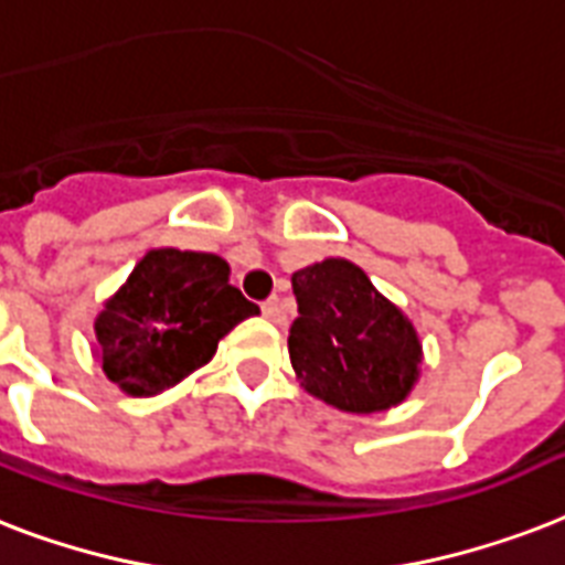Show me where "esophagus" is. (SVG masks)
<instances>
[{"label":"esophagus","mask_w":565,"mask_h":565,"mask_svg":"<svg viewBox=\"0 0 565 565\" xmlns=\"http://www.w3.org/2000/svg\"><path fill=\"white\" fill-rule=\"evenodd\" d=\"M264 317L273 322H284V308H281V299L273 296V299L264 301Z\"/></svg>","instance_id":"34e87169"}]
</instances>
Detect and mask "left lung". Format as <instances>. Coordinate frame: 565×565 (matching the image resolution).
Listing matches in <instances>:
<instances>
[{
	"mask_svg": "<svg viewBox=\"0 0 565 565\" xmlns=\"http://www.w3.org/2000/svg\"><path fill=\"white\" fill-rule=\"evenodd\" d=\"M299 317L290 361L301 387L322 403L373 415L399 406L420 373V340L397 305L343 257L292 273Z\"/></svg>",
	"mask_w": 565,
	"mask_h": 565,
	"instance_id": "left-lung-1",
	"label": "left lung"
}]
</instances>
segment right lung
Segmentation results:
<instances>
[{
	"mask_svg": "<svg viewBox=\"0 0 565 565\" xmlns=\"http://www.w3.org/2000/svg\"><path fill=\"white\" fill-rule=\"evenodd\" d=\"M227 275L218 254H145L94 322L103 373L129 397H153L204 367L236 322L260 313Z\"/></svg>",
	"mask_w": 565,
	"mask_h": 565,
	"instance_id": "obj_1",
	"label": "right lung"
}]
</instances>
